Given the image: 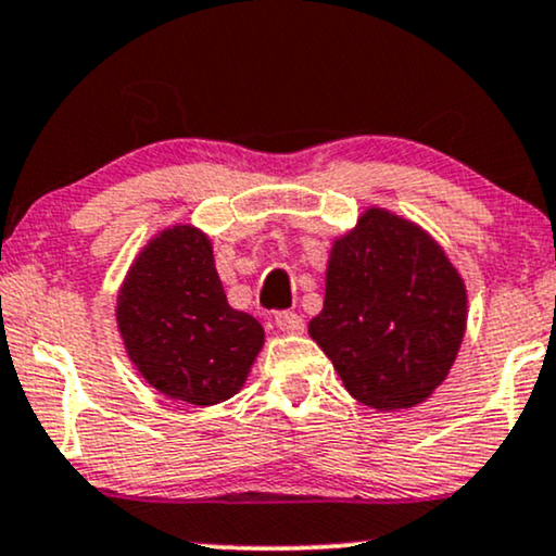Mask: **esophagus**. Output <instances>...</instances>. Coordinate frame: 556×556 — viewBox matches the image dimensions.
Wrapping results in <instances>:
<instances>
[{"instance_id": "obj_1", "label": "esophagus", "mask_w": 556, "mask_h": 556, "mask_svg": "<svg viewBox=\"0 0 556 556\" xmlns=\"http://www.w3.org/2000/svg\"><path fill=\"white\" fill-rule=\"evenodd\" d=\"M274 324H277V329L282 333H303L305 329L303 316L295 311H279L277 316H274Z\"/></svg>"}]
</instances>
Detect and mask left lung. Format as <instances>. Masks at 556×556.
I'll list each match as a JSON object with an SVG mask.
<instances>
[{"mask_svg": "<svg viewBox=\"0 0 556 556\" xmlns=\"http://www.w3.org/2000/svg\"><path fill=\"white\" fill-rule=\"evenodd\" d=\"M346 391L380 412L422 404L466 331V287L434 240L386 210L339 238L324 311L307 324Z\"/></svg>", "mask_w": 556, "mask_h": 556, "instance_id": "8db88e82", "label": "left lung"}]
</instances>
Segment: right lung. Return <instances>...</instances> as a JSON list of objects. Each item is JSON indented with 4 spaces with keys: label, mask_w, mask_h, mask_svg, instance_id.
<instances>
[{
    "label": "right lung",
    "mask_w": 556,
    "mask_h": 556,
    "mask_svg": "<svg viewBox=\"0 0 556 556\" xmlns=\"http://www.w3.org/2000/svg\"><path fill=\"white\" fill-rule=\"evenodd\" d=\"M116 318L147 383L193 406L238 393L264 344L258 320L227 305L210 238L189 225L163 230L139 253Z\"/></svg>",
    "instance_id": "1"
}]
</instances>
